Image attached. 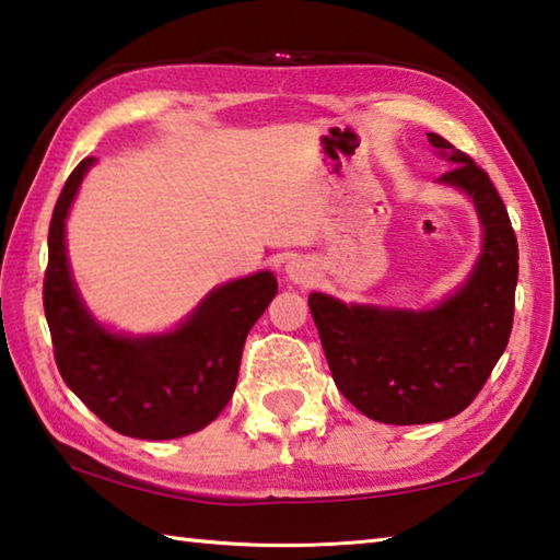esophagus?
Listing matches in <instances>:
<instances>
[{
	"label": "esophagus",
	"mask_w": 560,
	"mask_h": 560,
	"mask_svg": "<svg viewBox=\"0 0 560 560\" xmlns=\"http://www.w3.org/2000/svg\"><path fill=\"white\" fill-rule=\"evenodd\" d=\"M316 277L314 264L303 257H291L287 261V279L293 283H311Z\"/></svg>",
	"instance_id": "esophagus-1"
}]
</instances>
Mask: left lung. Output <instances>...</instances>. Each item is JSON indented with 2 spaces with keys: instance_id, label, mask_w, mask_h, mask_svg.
<instances>
[{
  "instance_id": "8db88e82",
  "label": "left lung",
  "mask_w": 560,
  "mask_h": 560,
  "mask_svg": "<svg viewBox=\"0 0 560 560\" xmlns=\"http://www.w3.org/2000/svg\"><path fill=\"white\" fill-rule=\"evenodd\" d=\"M452 163L440 185L477 210L481 254L462 287L434 308L343 303L314 291L308 308L338 390L371 420L428 424L459 415L485 387L514 324L518 244L489 175L469 155L428 132Z\"/></svg>"
}]
</instances>
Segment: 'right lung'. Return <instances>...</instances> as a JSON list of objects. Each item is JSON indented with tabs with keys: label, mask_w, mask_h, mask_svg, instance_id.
Here are the masks:
<instances>
[{
	"label": "right lung",
	"mask_w": 560,
	"mask_h": 560,
	"mask_svg": "<svg viewBox=\"0 0 560 560\" xmlns=\"http://www.w3.org/2000/svg\"><path fill=\"white\" fill-rule=\"evenodd\" d=\"M96 158L75 165L54 207L44 311L63 383L110 430L138 440H175L224 410L240 375L246 334L277 296L271 271L212 289L192 314L155 336L116 334L91 316L75 289L66 220Z\"/></svg>",
	"instance_id": "add662e5"
}]
</instances>
